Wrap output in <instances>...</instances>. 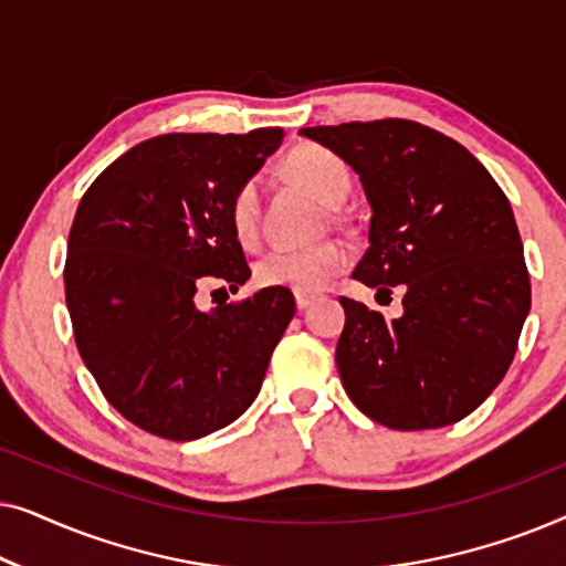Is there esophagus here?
Instances as JSON below:
<instances>
[{
    "instance_id": "esophagus-1",
    "label": "esophagus",
    "mask_w": 566,
    "mask_h": 566,
    "mask_svg": "<svg viewBox=\"0 0 566 566\" xmlns=\"http://www.w3.org/2000/svg\"><path fill=\"white\" fill-rule=\"evenodd\" d=\"M314 298L316 296H312V293H296V306L301 308V312H304V308H308L314 304Z\"/></svg>"
}]
</instances>
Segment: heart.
Returning a JSON list of instances; mask_svg holds the SVG:
<instances>
[{"label":"heart","instance_id":"b5f03b06","mask_svg":"<svg viewBox=\"0 0 566 566\" xmlns=\"http://www.w3.org/2000/svg\"><path fill=\"white\" fill-rule=\"evenodd\" d=\"M289 172L306 185L322 203L339 206L350 192V169L337 154L322 146H301L289 157ZM234 237L244 247L260 237V188L250 180L234 192L229 206ZM347 265L343 244L324 242L306 250H270L254 265V281L265 289H289L296 293L322 291Z\"/></svg>","mask_w":566,"mask_h":566}]
</instances>
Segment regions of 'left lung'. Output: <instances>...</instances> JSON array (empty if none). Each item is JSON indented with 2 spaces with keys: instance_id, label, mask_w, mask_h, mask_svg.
<instances>
[{
  "instance_id": "8db88e82",
  "label": "left lung",
  "mask_w": 566,
  "mask_h": 566,
  "mask_svg": "<svg viewBox=\"0 0 566 566\" xmlns=\"http://www.w3.org/2000/svg\"><path fill=\"white\" fill-rule=\"evenodd\" d=\"M360 177L368 250L355 281L391 293L386 322L339 298L337 370L353 405L394 430L446 428L490 397L531 312V281L513 208L482 161L422 123L301 128Z\"/></svg>"
}]
</instances>
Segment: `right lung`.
I'll return each instance as SVG.
<instances>
[{"instance_id": "1", "label": "right lung", "mask_w": 566, "mask_h": 566, "mask_svg": "<svg viewBox=\"0 0 566 566\" xmlns=\"http://www.w3.org/2000/svg\"><path fill=\"white\" fill-rule=\"evenodd\" d=\"M281 142V128L146 138L80 200L64 268L76 347L105 399L151 436L182 443L244 415L296 314L289 289L196 304L208 275L229 291L250 281L229 206Z\"/></svg>"}]
</instances>
